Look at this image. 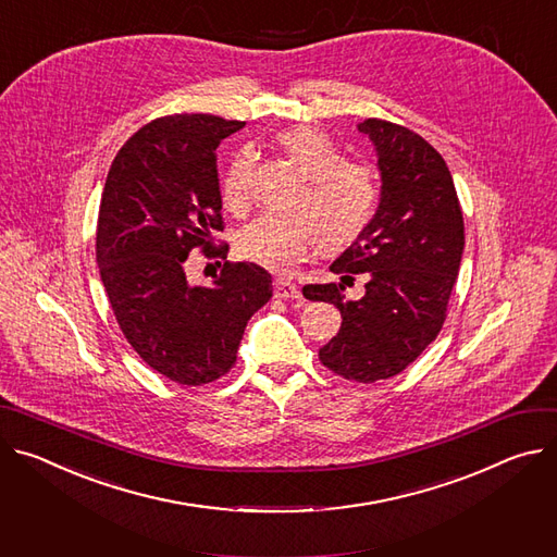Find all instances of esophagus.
<instances>
[{"instance_id": "esophagus-1", "label": "esophagus", "mask_w": 557, "mask_h": 557, "mask_svg": "<svg viewBox=\"0 0 557 557\" xmlns=\"http://www.w3.org/2000/svg\"><path fill=\"white\" fill-rule=\"evenodd\" d=\"M273 293H275L277 299H297V297H299V286L293 284V282H288V280L277 277V280L273 282Z\"/></svg>"}]
</instances>
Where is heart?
Listing matches in <instances>:
<instances>
[{
  "instance_id": "obj_1",
  "label": "heart",
  "mask_w": 557,
  "mask_h": 557,
  "mask_svg": "<svg viewBox=\"0 0 557 557\" xmlns=\"http://www.w3.org/2000/svg\"><path fill=\"white\" fill-rule=\"evenodd\" d=\"M286 156L307 182L293 201V215H262L237 237L239 256L273 273H290L318 242L335 252L356 242L371 224L380 186L375 171L362 162H346L337 144L318 126H295L280 135ZM256 150L244 146L222 173L224 207L244 213L250 201V173Z\"/></svg>"
}]
</instances>
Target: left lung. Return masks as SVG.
<instances>
[{"label":"left lung","mask_w":557,"mask_h":557,"mask_svg":"<svg viewBox=\"0 0 557 557\" xmlns=\"http://www.w3.org/2000/svg\"><path fill=\"white\" fill-rule=\"evenodd\" d=\"M377 150L380 207L331 264L342 282L364 273L367 293L346 299L344 284H309L305 297L342 313L322 364L344 380L371 384L401 373L437 337L465 250V220L450 171L418 133L386 120L358 124Z\"/></svg>","instance_id":"8db88e82"}]
</instances>
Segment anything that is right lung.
<instances>
[{"label":"right lung","mask_w":557,"mask_h":557,"mask_svg":"<svg viewBox=\"0 0 557 557\" xmlns=\"http://www.w3.org/2000/svg\"><path fill=\"white\" fill-rule=\"evenodd\" d=\"M244 122L205 113L158 117L115 156L99 201L95 256L115 320L137 356L182 386L226 375L271 275L224 262L211 286L188 284L193 248L226 260L215 148Z\"/></svg>","instance_id":"right-lung-1"}]
</instances>
